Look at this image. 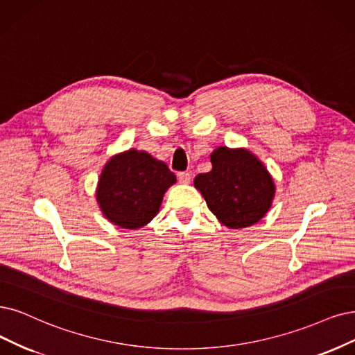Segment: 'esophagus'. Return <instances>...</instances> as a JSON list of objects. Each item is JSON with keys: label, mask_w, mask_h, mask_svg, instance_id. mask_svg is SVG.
<instances>
[{"label": "esophagus", "mask_w": 355, "mask_h": 355, "mask_svg": "<svg viewBox=\"0 0 355 355\" xmlns=\"http://www.w3.org/2000/svg\"><path fill=\"white\" fill-rule=\"evenodd\" d=\"M178 181L181 182V184H189V182L191 181V174L190 173H180Z\"/></svg>", "instance_id": "34e87169"}]
</instances>
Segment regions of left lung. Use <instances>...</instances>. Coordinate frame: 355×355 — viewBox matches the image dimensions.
<instances>
[{
	"instance_id": "left-lung-1",
	"label": "left lung",
	"mask_w": 355,
	"mask_h": 355,
	"mask_svg": "<svg viewBox=\"0 0 355 355\" xmlns=\"http://www.w3.org/2000/svg\"><path fill=\"white\" fill-rule=\"evenodd\" d=\"M212 169L194 178L206 205L230 230L252 227L275 198V181L259 157L245 148L219 146L211 153Z\"/></svg>"
}]
</instances>
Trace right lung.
I'll use <instances>...</instances> for the list:
<instances>
[{
  "label": "right lung",
  "instance_id": "add662e5",
  "mask_svg": "<svg viewBox=\"0 0 355 355\" xmlns=\"http://www.w3.org/2000/svg\"><path fill=\"white\" fill-rule=\"evenodd\" d=\"M175 182L165 162L131 148L103 165L95 196L101 212L114 225L139 230L157 215L164 194Z\"/></svg>",
  "mask_w": 355,
  "mask_h": 355
}]
</instances>
